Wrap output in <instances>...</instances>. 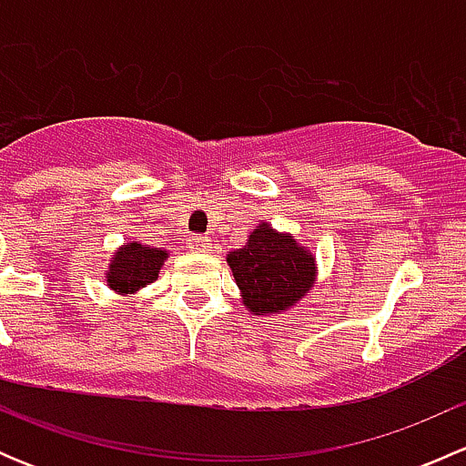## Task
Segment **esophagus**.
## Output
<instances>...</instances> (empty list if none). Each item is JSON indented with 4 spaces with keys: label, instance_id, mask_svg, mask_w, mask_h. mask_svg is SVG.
Masks as SVG:
<instances>
[{
    "label": "esophagus",
    "instance_id": "esophagus-1",
    "mask_svg": "<svg viewBox=\"0 0 466 466\" xmlns=\"http://www.w3.org/2000/svg\"><path fill=\"white\" fill-rule=\"evenodd\" d=\"M209 246H211V243H209V238H207V237H194L189 241V248H191V250H196V252H207V250H209Z\"/></svg>",
    "mask_w": 466,
    "mask_h": 466
}]
</instances>
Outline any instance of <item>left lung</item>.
Returning <instances> with one entry per match:
<instances>
[{"label": "left lung", "mask_w": 466, "mask_h": 466, "mask_svg": "<svg viewBox=\"0 0 466 466\" xmlns=\"http://www.w3.org/2000/svg\"><path fill=\"white\" fill-rule=\"evenodd\" d=\"M228 263L252 316L284 313L316 284V257L290 234L261 223L248 243L229 252Z\"/></svg>", "instance_id": "obj_1"}]
</instances>
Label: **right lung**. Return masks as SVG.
<instances>
[{"instance_id":"add662e5","label":"right lung","mask_w":466,"mask_h":466,"mask_svg":"<svg viewBox=\"0 0 466 466\" xmlns=\"http://www.w3.org/2000/svg\"><path fill=\"white\" fill-rule=\"evenodd\" d=\"M167 257L168 252L162 248L142 246L137 241L126 243L112 255L106 272L107 286L119 295H135L157 279Z\"/></svg>"}]
</instances>
